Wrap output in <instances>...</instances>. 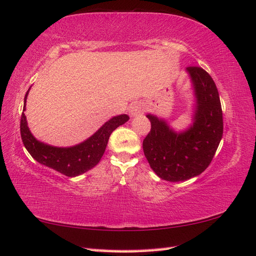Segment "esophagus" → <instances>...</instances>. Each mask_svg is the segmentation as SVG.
<instances>
[{
    "label": "esophagus",
    "mask_w": 256,
    "mask_h": 256,
    "mask_svg": "<svg viewBox=\"0 0 256 256\" xmlns=\"http://www.w3.org/2000/svg\"><path fill=\"white\" fill-rule=\"evenodd\" d=\"M144 110H145L144 104L140 102V101H135V102H133L130 106V114L133 118L138 116L140 114H142V112H144Z\"/></svg>",
    "instance_id": "obj_1"
}]
</instances>
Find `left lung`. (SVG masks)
I'll return each mask as SVG.
<instances>
[{"mask_svg":"<svg viewBox=\"0 0 256 256\" xmlns=\"http://www.w3.org/2000/svg\"><path fill=\"white\" fill-rule=\"evenodd\" d=\"M191 82V124L176 130L167 120L148 114L150 132L142 150L150 168L162 180L186 181L208 167L222 138L224 123L218 89L210 75L200 68L186 70Z\"/></svg>","mask_w":256,"mask_h":256,"instance_id":"obj_1","label":"left lung"}]
</instances>
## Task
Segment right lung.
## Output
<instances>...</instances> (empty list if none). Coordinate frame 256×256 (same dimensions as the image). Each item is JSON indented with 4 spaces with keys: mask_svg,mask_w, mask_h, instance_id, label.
Listing matches in <instances>:
<instances>
[{
    "mask_svg": "<svg viewBox=\"0 0 256 256\" xmlns=\"http://www.w3.org/2000/svg\"><path fill=\"white\" fill-rule=\"evenodd\" d=\"M29 90L24 99V109L20 120V135L28 152L39 164L51 168L60 174L74 178L85 174L92 169L104 156L106 147L111 133L122 124L128 121V114H120L111 118L102 126L98 128L90 138L73 146L60 147L49 145L37 140L29 130L27 118L24 112L26 111V101Z\"/></svg>",
    "mask_w": 256,
    "mask_h": 256,
    "instance_id": "1",
    "label": "right lung"
}]
</instances>
